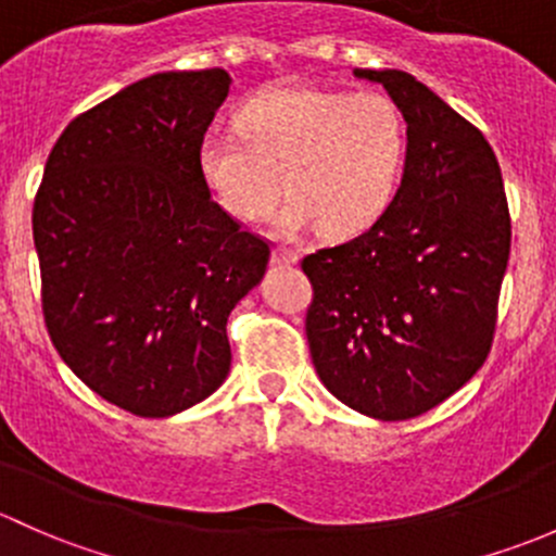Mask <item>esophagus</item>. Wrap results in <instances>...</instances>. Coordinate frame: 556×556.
<instances>
[{
	"label": "esophagus",
	"mask_w": 556,
	"mask_h": 556,
	"mask_svg": "<svg viewBox=\"0 0 556 556\" xmlns=\"http://www.w3.org/2000/svg\"><path fill=\"white\" fill-rule=\"evenodd\" d=\"M296 260H300V256H296L291 249H273V265L291 267V265H296Z\"/></svg>",
	"instance_id": "obj_1"
}]
</instances>
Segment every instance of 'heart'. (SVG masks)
Masks as SVG:
<instances>
[{
    "mask_svg": "<svg viewBox=\"0 0 556 556\" xmlns=\"http://www.w3.org/2000/svg\"><path fill=\"white\" fill-rule=\"evenodd\" d=\"M238 134L203 136L200 179L240 222L267 216L286 192V236L369 230L396 198L409 144L402 109L371 90H262L238 109Z\"/></svg>",
    "mask_w": 556,
    "mask_h": 556,
    "instance_id": "heart-1",
    "label": "heart"
}]
</instances>
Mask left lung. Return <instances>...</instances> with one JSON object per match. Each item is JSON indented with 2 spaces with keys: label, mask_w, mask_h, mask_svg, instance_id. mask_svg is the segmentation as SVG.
<instances>
[{
  "label": "left lung",
  "mask_w": 556,
  "mask_h": 556,
  "mask_svg": "<svg viewBox=\"0 0 556 556\" xmlns=\"http://www.w3.org/2000/svg\"><path fill=\"white\" fill-rule=\"evenodd\" d=\"M402 109L406 163L386 214L302 260L305 331L326 388L375 420L450 399L488 358L511 251L495 152L466 117L399 68H353Z\"/></svg>",
  "instance_id": "1"
}]
</instances>
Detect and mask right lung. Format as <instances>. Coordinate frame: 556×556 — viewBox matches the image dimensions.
I'll return each instance as SVG.
<instances>
[{
    "instance_id": "add662e5",
    "label": "right lung",
    "mask_w": 556,
    "mask_h": 556,
    "mask_svg": "<svg viewBox=\"0 0 556 556\" xmlns=\"http://www.w3.org/2000/svg\"><path fill=\"white\" fill-rule=\"evenodd\" d=\"M225 68L160 72L74 117L45 163L34 249L48 334L68 369L139 417L208 399L230 371L227 318L270 245L211 200L198 147Z\"/></svg>"
}]
</instances>
